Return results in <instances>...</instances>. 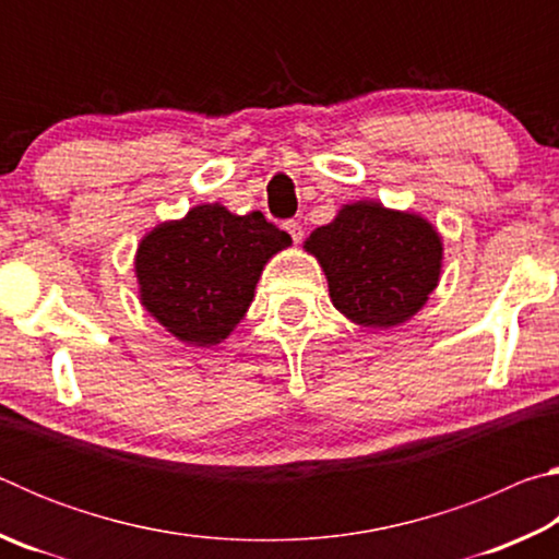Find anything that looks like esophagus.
Returning a JSON list of instances; mask_svg holds the SVG:
<instances>
[{
    "label": "esophagus",
    "mask_w": 559,
    "mask_h": 559,
    "mask_svg": "<svg viewBox=\"0 0 559 559\" xmlns=\"http://www.w3.org/2000/svg\"><path fill=\"white\" fill-rule=\"evenodd\" d=\"M283 229H286V231L290 234V239L296 241V243L302 239V226H300V222H296V219L283 222Z\"/></svg>",
    "instance_id": "obj_1"
}]
</instances>
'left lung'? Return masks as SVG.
Instances as JSON below:
<instances>
[{
	"instance_id": "1",
	"label": "left lung",
	"mask_w": 559,
	"mask_h": 559,
	"mask_svg": "<svg viewBox=\"0 0 559 559\" xmlns=\"http://www.w3.org/2000/svg\"><path fill=\"white\" fill-rule=\"evenodd\" d=\"M306 249L320 261L333 306L365 328H392L409 320L441 271V239L416 214L359 202L320 226Z\"/></svg>"
}]
</instances>
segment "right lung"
<instances>
[{"label":"right lung","instance_id":"obj_1","mask_svg":"<svg viewBox=\"0 0 559 559\" xmlns=\"http://www.w3.org/2000/svg\"><path fill=\"white\" fill-rule=\"evenodd\" d=\"M288 243L290 236L261 212L194 206L140 243V300L182 343L216 345L243 318L263 263Z\"/></svg>","mask_w":559,"mask_h":559}]
</instances>
